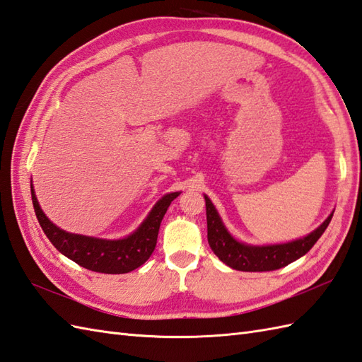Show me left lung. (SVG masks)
<instances>
[{"instance_id": "obj_1", "label": "left lung", "mask_w": 362, "mask_h": 362, "mask_svg": "<svg viewBox=\"0 0 362 362\" xmlns=\"http://www.w3.org/2000/svg\"><path fill=\"white\" fill-rule=\"evenodd\" d=\"M206 205V225H208V243L214 255L223 264L239 272H272L291 264L293 260L308 253L317 239L329 226L333 214L322 222L321 226L310 233L308 236L277 245H247L234 239L225 228L222 219L217 214L214 205L205 196Z\"/></svg>"}]
</instances>
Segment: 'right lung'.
<instances>
[{
  "label": "right lung",
  "mask_w": 362,
  "mask_h": 362,
  "mask_svg": "<svg viewBox=\"0 0 362 362\" xmlns=\"http://www.w3.org/2000/svg\"><path fill=\"white\" fill-rule=\"evenodd\" d=\"M30 192L37 219L47 239L52 242V245L80 267L106 274L129 273L146 262L156 248L158 228H160V222L166 209L171 205V202L180 194V192H170V194L163 196L143 223L128 238L106 240L60 230L47 219L43 209L40 208L32 185Z\"/></svg>",
  "instance_id": "right-lung-1"
}]
</instances>
